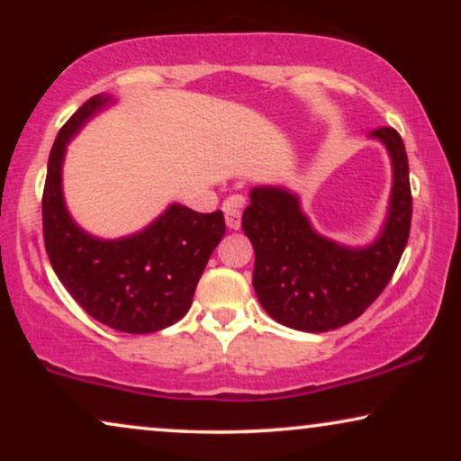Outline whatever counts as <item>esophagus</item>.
I'll list each match as a JSON object with an SVG mask.
<instances>
[{
	"instance_id": "1",
	"label": "esophagus",
	"mask_w": 461,
	"mask_h": 461,
	"mask_svg": "<svg viewBox=\"0 0 461 461\" xmlns=\"http://www.w3.org/2000/svg\"><path fill=\"white\" fill-rule=\"evenodd\" d=\"M243 197H239V194H232L224 201V218H226V226H229L230 230H237L239 226H241V207H243Z\"/></svg>"
}]
</instances>
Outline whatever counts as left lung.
<instances>
[{"mask_svg":"<svg viewBox=\"0 0 461 461\" xmlns=\"http://www.w3.org/2000/svg\"><path fill=\"white\" fill-rule=\"evenodd\" d=\"M393 159V194L386 224L367 248H344L321 237L294 193L251 188L243 232L256 251L254 289L270 317L292 330H338L367 311L393 279L411 229L409 161L399 131H371Z\"/></svg>","mask_w":461,"mask_h":461,"instance_id":"left-lung-1","label":"left lung"}]
</instances>
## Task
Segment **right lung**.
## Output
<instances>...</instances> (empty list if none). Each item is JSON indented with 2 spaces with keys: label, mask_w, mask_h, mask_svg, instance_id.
<instances>
[{
  "label": "right lung",
  "mask_w": 461,
  "mask_h": 461,
  "mask_svg": "<svg viewBox=\"0 0 461 461\" xmlns=\"http://www.w3.org/2000/svg\"><path fill=\"white\" fill-rule=\"evenodd\" d=\"M111 96H92L62 125L48 159L41 216L43 243L67 292L100 323L123 333H153L188 312L212 251L222 241L224 213L169 205L149 229L104 241L68 216L60 169L67 144Z\"/></svg>",
  "instance_id": "obj_1"
}]
</instances>
